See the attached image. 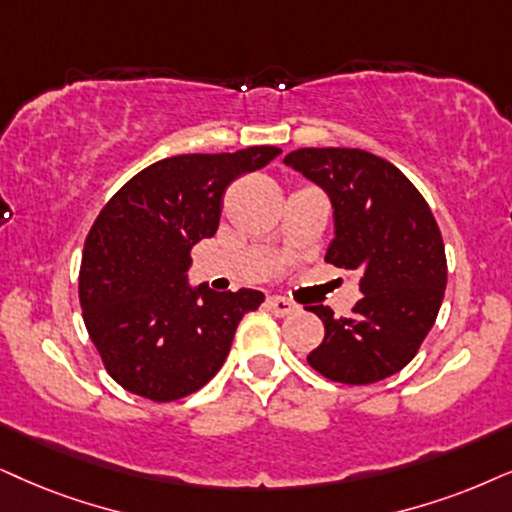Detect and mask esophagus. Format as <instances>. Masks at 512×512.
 Segmentation results:
<instances>
[{
  "instance_id": "1",
  "label": "esophagus",
  "mask_w": 512,
  "mask_h": 512,
  "mask_svg": "<svg viewBox=\"0 0 512 512\" xmlns=\"http://www.w3.org/2000/svg\"><path fill=\"white\" fill-rule=\"evenodd\" d=\"M267 309H269L271 314H276V316H288V314L297 312V304L286 300V297L271 295V297H267Z\"/></svg>"
}]
</instances>
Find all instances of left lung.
Returning a JSON list of instances; mask_svg holds the SVG:
<instances>
[{"instance_id": "obj_1", "label": "left lung", "mask_w": 512, "mask_h": 512, "mask_svg": "<svg viewBox=\"0 0 512 512\" xmlns=\"http://www.w3.org/2000/svg\"><path fill=\"white\" fill-rule=\"evenodd\" d=\"M326 191L335 238L326 262L359 274L352 316L309 307L326 335L309 366L345 385L399 373L435 326L446 288L442 234L430 205L397 167L361 148H300L283 160Z\"/></svg>"}]
</instances>
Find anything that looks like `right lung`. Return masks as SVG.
Wrapping results in <instances>:
<instances>
[{"mask_svg": "<svg viewBox=\"0 0 512 512\" xmlns=\"http://www.w3.org/2000/svg\"><path fill=\"white\" fill-rule=\"evenodd\" d=\"M281 148L174 155L127 181L96 217L82 252L80 304L106 371L127 392L174 401L215 378L238 323L264 302L241 288L191 286V248L217 234L226 186Z\"/></svg>", "mask_w": 512, "mask_h": 512, "instance_id": "right-lung-1", "label": "right lung"}]
</instances>
